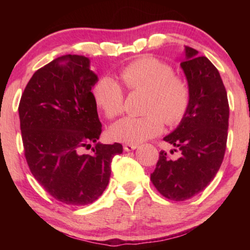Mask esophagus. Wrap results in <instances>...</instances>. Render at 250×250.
Wrapping results in <instances>:
<instances>
[{
	"instance_id": "1",
	"label": "esophagus",
	"mask_w": 250,
	"mask_h": 250,
	"mask_svg": "<svg viewBox=\"0 0 250 250\" xmlns=\"http://www.w3.org/2000/svg\"><path fill=\"white\" fill-rule=\"evenodd\" d=\"M138 148V145H125L124 150L125 151H132V150H135Z\"/></svg>"
}]
</instances>
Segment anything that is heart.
I'll list each match as a JSON object with an SVG mask.
<instances>
[{
  "mask_svg": "<svg viewBox=\"0 0 250 250\" xmlns=\"http://www.w3.org/2000/svg\"><path fill=\"white\" fill-rule=\"evenodd\" d=\"M119 78L131 92L148 93L143 117L127 116L111 125L109 134L116 141L138 145L155 138L164 129V121L175 125L182 121L190 105V88L187 82L174 75L173 68L156 58H141L123 68ZM98 108L108 118L121 115L124 92L110 77H100L92 88Z\"/></svg>",
  "mask_w": 250,
  "mask_h": 250,
  "instance_id": "obj_1",
  "label": "heart"
}]
</instances>
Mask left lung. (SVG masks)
<instances>
[{
    "label": "left lung",
    "instance_id": "left-lung-1",
    "mask_svg": "<svg viewBox=\"0 0 250 250\" xmlns=\"http://www.w3.org/2000/svg\"><path fill=\"white\" fill-rule=\"evenodd\" d=\"M184 56L180 66L190 88V105L179 126L164 138L181 157L169 159L162 150L150 176L156 189L174 201L190 199L211 182L223 162L229 128L228 94L216 67L192 47H184Z\"/></svg>",
    "mask_w": 250,
    "mask_h": 250
}]
</instances>
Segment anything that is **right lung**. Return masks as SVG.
<instances>
[{
  "instance_id": "add662e5",
  "label": "right lung",
  "mask_w": 250,
  "mask_h": 250,
  "mask_svg": "<svg viewBox=\"0 0 250 250\" xmlns=\"http://www.w3.org/2000/svg\"><path fill=\"white\" fill-rule=\"evenodd\" d=\"M99 80L84 56L66 54L41 68L21 95L20 129L29 169L53 198L69 206L92 204L104 193L121 143L101 145L92 88ZM96 143L94 153L81 149Z\"/></svg>"
}]
</instances>
